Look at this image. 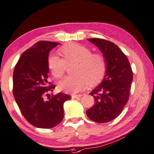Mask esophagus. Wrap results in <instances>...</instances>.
<instances>
[{"label": "esophagus", "instance_id": "obj_1", "mask_svg": "<svg viewBox=\"0 0 154 154\" xmlns=\"http://www.w3.org/2000/svg\"><path fill=\"white\" fill-rule=\"evenodd\" d=\"M82 94H77V95H72V98H78L82 97Z\"/></svg>", "mask_w": 154, "mask_h": 154}]
</instances>
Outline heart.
Masks as SVG:
<instances>
[{"label":"heart","instance_id":"b5f03b06","mask_svg":"<svg viewBox=\"0 0 154 154\" xmlns=\"http://www.w3.org/2000/svg\"><path fill=\"white\" fill-rule=\"evenodd\" d=\"M63 58L51 54L47 59L48 68L56 79L64 76L68 66L73 67L75 75L65 78L58 84L60 90L67 93H77L84 89L88 84L94 86L100 82L107 72V60L103 54L92 53L84 45L72 42L59 49Z\"/></svg>","mask_w":154,"mask_h":154}]
</instances>
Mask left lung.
<instances>
[{
  "instance_id": "left-lung-1",
  "label": "left lung",
  "mask_w": 154,
  "mask_h": 154,
  "mask_svg": "<svg viewBox=\"0 0 154 154\" xmlns=\"http://www.w3.org/2000/svg\"><path fill=\"white\" fill-rule=\"evenodd\" d=\"M88 40L100 49L107 68L103 81L91 92L96 103L86 114L95 122H109L119 115L128 101L133 71L127 56L114 43L100 38Z\"/></svg>"
}]
</instances>
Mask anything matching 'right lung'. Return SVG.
Here are the masks:
<instances>
[{"label":"right lung","mask_w":154,"mask_h":154,"mask_svg":"<svg viewBox=\"0 0 154 154\" xmlns=\"http://www.w3.org/2000/svg\"><path fill=\"white\" fill-rule=\"evenodd\" d=\"M58 43L39 41L22 53L13 72V95L26 121L40 128H51L61 122L63 103L71 98L58 93L45 100L55 86L48 82L49 51Z\"/></svg>","instance_id":"add662e5"}]
</instances>
